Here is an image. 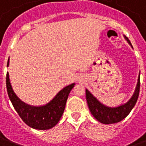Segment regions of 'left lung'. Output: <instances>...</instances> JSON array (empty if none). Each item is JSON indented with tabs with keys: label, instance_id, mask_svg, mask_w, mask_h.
I'll list each match as a JSON object with an SVG mask.
<instances>
[{
	"label": "left lung",
	"instance_id": "obj_1",
	"mask_svg": "<svg viewBox=\"0 0 146 146\" xmlns=\"http://www.w3.org/2000/svg\"><path fill=\"white\" fill-rule=\"evenodd\" d=\"M127 40L128 44L132 47L131 42L124 36ZM133 48V47H132ZM140 91V73L138 76V83L136 85V88L131 98L129 99L124 104H122L117 107H108L105 105L102 104L88 89H86V98L88 106L90 112L92 113L93 116L98 121L104 124H110L115 123L121 121L128 115L131 110L137 102L138 95Z\"/></svg>",
	"mask_w": 146,
	"mask_h": 146
}]
</instances>
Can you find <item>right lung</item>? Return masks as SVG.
I'll return each mask as SVG.
<instances>
[{"label": "right lung", "mask_w": 146, "mask_h": 146, "mask_svg": "<svg viewBox=\"0 0 146 146\" xmlns=\"http://www.w3.org/2000/svg\"><path fill=\"white\" fill-rule=\"evenodd\" d=\"M8 65L9 58L8 66ZM74 85L75 84L73 83L65 87L51 102L44 106H33L26 104L18 98L11 88L8 73L6 76L7 92L15 110L27 125L37 130H48L57 124L63 114L69 94Z\"/></svg>", "instance_id": "1"}]
</instances>
